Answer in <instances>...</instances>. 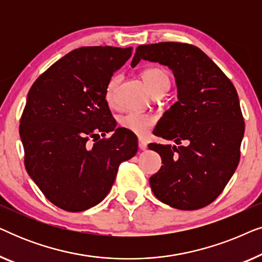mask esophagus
I'll return each instance as SVG.
<instances>
[{
  "mask_svg": "<svg viewBox=\"0 0 262 262\" xmlns=\"http://www.w3.org/2000/svg\"><path fill=\"white\" fill-rule=\"evenodd\" d=\"M138 146H139V149L141 150H146V148H148V145H146V143L143 141L142 138H139L138 139Z\"/></svg>",
  "mask_w": 262,
  "mask_h": 262,
  "instance_id": "obj_1",
  "label": "esophagus"
}]
</instances>
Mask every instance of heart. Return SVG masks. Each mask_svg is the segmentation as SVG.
<instances>
[{
    "instance_id": "b5f03b06",
    "label": "heart",
    "mask_w": 262,
    "mask_h": 262,
    "mask_svg": "<svg viewBox=\"0 0 262 262\" xmlns=\"http://www.w3.org/2000/svg\"><path fill=\"white\" fill-rule=\"evenodd\" d=\"M143 81L145 82L146 87L154 95L159 93H164L169 87L170 78L166 70L157 67L146 68L142 73ZM120 82L119 75H114L111 78L106 87L105 98L108 105L113 106L116 103V89ZM156 118L152 114L142 112H127L119 118L120 126L125 130L132 132L137 136H144L148 134L150 127L155 124Z\"/></svg>"
}]
</instances>
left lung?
I'll return each mask as SVG.
<instances>
[{
  "mask_svg": "<svg viewBox=\"0 0 262 262\" xmlns=\"http://www.w3.org/2000/svg\"><path fill=\"white\" fill-rule=\"evenodd\" d=\"M141 59L167 66L178 87V101L163 113L154 135L180 145L149 144L163 163L150 186L157 199L174 209H202L221 194L239 162L245 121L237 92L196 46L139 45L131 67Z\"/></svg>",
  "mask_w": 262,
  "mask_h": 262,
  "instance_id": "obj_1",
  "label": "left lung"
}]
</instances>
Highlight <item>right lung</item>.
I'll return each mask as SVG.
<instances>
[{
  "label": "right lung",
  "instance_id": "obj_1",
  "mask_svg": "<svg viewBox=\"0 0 262 262\" xmlns=\"http://www.w3.org/2000/svg\"><path fill=\"white\" fill-rule=\"evenodd\" d=\"M131 55L132 48L76 49L28 92L20 120L25 167L59 209L80 212L98 205L112 188L119 164L137 152V137L117 127L105 98L111 77Z\"/></svg>",
  "mask_w": 262,
  "mask_h": 262
}]
</instances>
